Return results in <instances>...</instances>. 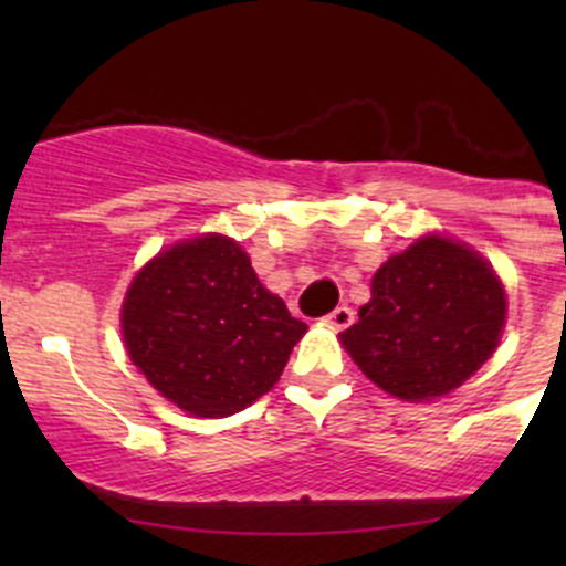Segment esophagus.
I'll list each match as a JSON object with an SVG mask.
<instances>
[{
    "label": "esophagus",
    "mask_w": 566,
    "mask_h": 566,
    "mask_svg": "<svg viewBox=\"0 0 566 566\" xmlns=\"http://www.w3.org/2000/svg\"><path fill=\"white\" fill-rule=\"evenodd\" d=\"M353 323V310L350 306H336L334 312H331V315H325V325H331V328H336V331H342V328H347V325Z\"/></svg>",
    "instance_id": "obj_1"
}]
</instances>
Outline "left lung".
I'll return each mask as SVG.
<instances>
[{
	"instance_id": "8db88e82",
	"label": "left lung",
	"mask_w": 566,
	"mask_h": 566,
	"mask_svg": "<svg viewBox=\"0 0 566 566\" xmlns=\"http://www.w3.org/2000/svg\"><path fill=\"white\" fill-rule=\"evenodd\" d=\"M506 293L482 254L424 235L373 276V298L342 345L391 397L427 402L465 384L499 347Z\"/></svg>"
}]
</instances>
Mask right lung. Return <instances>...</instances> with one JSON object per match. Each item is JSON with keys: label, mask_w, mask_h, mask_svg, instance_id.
Returning <instances> with one entry per match:
<instances>
[{"label": "right lung", "mask_w": 566, "mask_h": 566, "mask_svg": "<svg viewBox=\"0 0 566 566\" xmlns=\"http://www.w3.org/2000/svg\"><path fill=\"white\" fill-rule=\"evenodd\" d=\"M123 342L147 384L186 413L219 419L273 389L306 334L232 238L202 235L153 256L123 301Z\"/></svg>", "instance_id": "obj_1"}]
</instances>
